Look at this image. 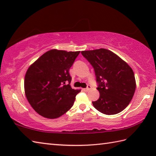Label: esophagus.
<instances>
[{"mask_svg": "<svg viewBox=\"0 0 156 156\" xmlns=\"http://www.w3.org/2000/svg\"><path fill=\"white\" fill-rule=\"evenodd\" d=\"M90 89H91V87L90 86V85H88L87 88H83V90H84V91H85V92H88V91H89Z\"/></svg>", "mask_w": 156, "mask_h": 156, "instance_id": "1", "label": "esophagus"}]
</instances>
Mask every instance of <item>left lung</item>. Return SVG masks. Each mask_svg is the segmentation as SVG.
I'll return each mask as SVG.
<instances>
[{"label": "left lung", "instance_id": "obj_1", "mask_svg": "<svg viewBox=\"0 0 156 156\" xmlns=\"http://www.w3.org/2000/svg\"><path fill=\"white\" fill-rule=\"evenodd\" d=\"M81 53L93 67L99 84L97 89L100 97L92 102L94 108L106 115L123 111L136 89L132 68L116 54L105 48L83 51Z\"/></svg>", "mask_w": 156, "mask_h": 156}]
</instances>
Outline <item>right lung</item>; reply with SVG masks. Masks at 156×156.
Instances as JSON below:
<instances>
[{
	"mask_svg": "<svg viewBox=\"0 0 156 156\" xmlns=\"http://www.w3.org/2000/svg\"><path fill=\"white\" fill-rule=\"evenodd\" d=\"M80 51H48L30 66L25 75L24 90L30 105L42 117L62 116L74 104L80 90L70 86L69 70ZM69 84L65 85V82Z\"/></svg>",
	"mask_w": 156,
	"mask_h": 156,
	"instance_id": "right-lung-1",
	"label": "right lung"
}]
</instances>
